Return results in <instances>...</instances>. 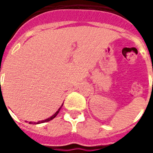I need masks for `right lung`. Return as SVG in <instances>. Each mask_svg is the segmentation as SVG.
<instances>
[{
  "label": "right lung",
  "mask_w": 153,
  "mask_h": 153,
  "mask_svg": "<svg viewBox=\"0 0 153 153\" xmlns=\"http://www.w3.org/2000/svg\"><path fill=\"white\" fill-rule=\"evenodd\" d=\"M62 106H63V104H62ZM62 106H60V108L58 109V111H57L55 113V114H54L53 115H51L50 118H47V119H46V120H41V121L37 122V123H35V122H31V121H30V122H29V124H41V123H45V122L50 121V120H53V119L55 118V117H56V116L57 115H58V113H59V111H60V108L62 107Z\"/></svg>",
  "instance_id": "1"
}]
</instances>
